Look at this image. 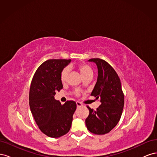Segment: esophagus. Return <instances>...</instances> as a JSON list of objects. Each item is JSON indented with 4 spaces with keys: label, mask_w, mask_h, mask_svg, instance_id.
<instances>
[{
    "label": "esophagus",
    "mask_w": 157,
    "mask_h": 157,
    "mask_svg": "<svg viewBox=\"0 0 157 157\" xmlns=\"http://www.w3.org/2000/svg\"><path fill=\"white\" fill-rule=\"evenodd\" d=\"M77 107H81L83 106L82 104L79 101H77Z\"/></svg>",
    "instance_id": "obj_1"
}]
</instances>
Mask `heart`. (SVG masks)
I'll return each mask as SVG.
<instances>
[{
  "label": "heart",
  "instance_id": "b5f03b06",
  "mask_svg": "<svg viewBox=\"0 0 157 157\" xmlns=\"http://www.w3.org/2000/svg\"><path fill=\"white\" fill-rule=\"evenodd\" d=\"M77 68L84 79L88 77L92 78L93 75H94V71L92 68L90 67L88 64L86 63H79L77 65ZM69 72V69L68 67H65L62 69V71H61V74H60V80L62 83H65L66 82V81H67ZM75 93L77 96H79L80 94V91L79 90H75Z\"/></svg>",
  "mask_w": 157,
  "mask_h": 157
}]
</instances>
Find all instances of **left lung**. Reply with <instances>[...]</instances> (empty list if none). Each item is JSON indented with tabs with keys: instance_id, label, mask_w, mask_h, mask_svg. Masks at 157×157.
Wrapping results in <instances>:
<instances>
[{
	"instance_id": "8db88e82",
	"label": "left lung",
	"mask_w": 157,
	"mask_h": 157,
	"mask_svg": "<svg viewBox=\"0 0 157 157\" xmlns=\"http://www.w3.org/2000/svg\"><path fill=\"white\" fill-rule=\"evenodd\" d=\"M89 61H93L98 66V80L91 96L99 99L101 105L96 110L87 105L90 113L85 122L90 132L103 135L113 130L120 121L124 96L119 77L107 61L99 58L90 59Z\"/></svg>"
}]
</instances>
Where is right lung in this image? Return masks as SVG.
I'll return each mask as SVG.
<instances>
[{
	"label": "right lung",
	"instance_id": "obj_1",
	"mask_svg": "<svg viewBox=\"0 0 157 157\" xmlns=\"http://www.w3.org/2000/svg\"><path fill=\"white\" fill-rule=\"evenodd\" d=\"M71 59H52L42 63L36 71L31 83L29 106L40 131L57 138L69 131L73 115L77 109L74 101L61 104L54 99L56 92L63 88L60 80L61 71Z\"/></svg>",
	"mask_w": 157,
	"mask_h": 157
}]
</instances>
